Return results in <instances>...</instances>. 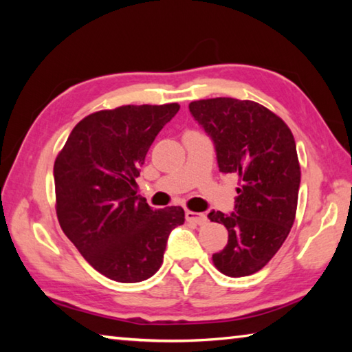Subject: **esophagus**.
Segmentation results:
<instances>
[{
	"mask_svg": "<svg viewBox=\"0 0 352 352\" xmlns=\"http://www.w3.org/2000/svg\"><path fill=\"white\" fill-rule=\"evenodd\" d=\"M186 220L188 222L197 223V225H205L208 222V217L204 212H195V211H186Z\"/></svg>",
	"mask_w": 352,
	"mask_h": 352,
	"instance_id": "1",
	"label": "esophagus"
}]
</instances>
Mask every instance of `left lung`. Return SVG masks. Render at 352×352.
Wrapping results in <instances>:
<instances>
[{"label": "left lung", "mask_w": 352, "mask_h": 352, "mask_svg": "<svg viewBox=\"0 0 352 352\" xmlns=\"http://www.w3.org/2000/svg\"><path fill=\"white\" fill-rule=\"evenodd\" d=\"M189 111L211 136L219 170L239 177L234 212L208 214L228 230V243L212 262L226 276L253 275L276 254L295 222L301 170L294 135L253 100L201 99Z\"/></svg>", "instance_id": "1"}]
</instances>
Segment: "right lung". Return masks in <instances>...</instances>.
I'll return each instance as SVG.
<instances>
[{
  "mask_svg": "<svg viewBox=\"0 0 352 352\" xmlns=\"http://www.w3.org/2000/svg\"><path fill=\"white\" fill-rule=\"evenodd\" d=\"M178 110L174 102L91 113L56 158L58 223L88 264L113 281L155 275L170 231L184 222L182 206L152 210L135 182L155 136Z\"/></svg>",
  "mask_w": 352,
  "mask_h": 352,
  "instance_id": "1",
  "label": "right lung"
}]
</instances>
